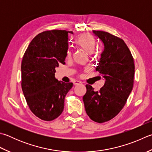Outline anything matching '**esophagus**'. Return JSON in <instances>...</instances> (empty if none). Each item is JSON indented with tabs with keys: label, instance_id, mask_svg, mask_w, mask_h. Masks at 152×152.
Masks as SVG:
<instances>
[{
	"label": "esophagus",
	"instance_id": "obj_1",
	"mask_svg": "<svg viewBox=\"0 0 152 152\" xmlns=\"http://www.w3.org/2000/svg\"><path fill=\"white\" fill-rule=\"evenodd\" d=\"M80 84H82V82L80 81H78V80H75V81L74 82V85H75V86Z\"/></svg>",
	"mask_w": 152,
	"mask_h": 152
}]
</instances>
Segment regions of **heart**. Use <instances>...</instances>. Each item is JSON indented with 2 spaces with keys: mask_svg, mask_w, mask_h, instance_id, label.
<instances>
[{
  "mask_svg": "<svg viewBox=\"0 0 152 152\" xmlns=\"http://www.w3.org/2000/svg\"><path fill=\"white\" fill-rule=\"evenodd\" d=\"M75 43L79 47L86 50L89 53L94 51L95 47V39L90 34H84L80 35L75 39ZM71 56V51L68 50L66 53V57L69 58Z\"/></svg>",
  "mask_w": 152,
  "mask_h": 152,
  "instance_id": "1",
  "label": "heart"
}]
</instances>
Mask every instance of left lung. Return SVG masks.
Segmentation results:
<instances>
[{
	"label": "left lung",
	"mask_w": 152,
	"mask_h": 152,
	"mask_svg": "<svg viewBox=\"0 0 152 152\" xmlns=\"http://www.w3.org/2000/svg\"><path fill=\"white\" fill-rule=\"evenodd\" d=\"M93 32L104 44L96 70L105 81L98 91L86 84L83 101L89 117L102 123L117 116L126 104L133 88L135 66L131 53L121 38L103 31Z\"/></svg>",
	"instance_id": "left-lung-1"
}]
</instances>
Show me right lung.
<instances>
[{"label":"right lung","mask_w":152,"mask_h":152,"mask_svg":"<svg viewBox=\"0 0 152 152\" xmlns=\"http://www.w3.org/2000/svg\"><path fill=\"white\" fill-rule=\"evenodd\" d=\"M72 31L46 30L37 35L23 55L22 89L29 109L40 119L50 121L63 111L64 98L72 82L55 78V68L64 64L68 50V35Z\"/></svg>","instance_id":"obj_1"}]
</instances>
